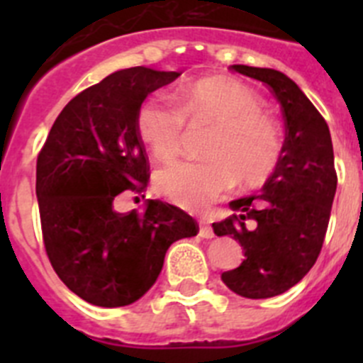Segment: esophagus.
<instances>
[{
    "label": "esophagus",
    "mask_w": 363,
    "mask_h": 363,
    "mask_svg": "<svg viewBox=\"0 0 363 363\" xmlns=\"http://www.w3.org/2000/svg\"><path fill=\"white\" fill-rule=\"evenodd\" d=\"M200 236L201 238H214V233H213V227L207 223V221H200Z\"/></svg>",
    "instance_id": "obj_1"
}]
</instances>
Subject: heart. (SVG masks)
Masks as SVG:
<instances>
[{
    "instance_id": "obj_1",
    "label": "heart",
    "mask_w": 363,
    "mask_h": 363,
    "mask_svg": "<svg viewBox=\"0 0 363 363\" xmlns=\"http://www.w3.org/2000/svg\"><path fill=\"white\" fill-rule=\"evenodd\" d=\"M174 102L163 92L143 99L136 112L138 136L154 158L169 162L179 152L185 121L209 125L205 162L162 167L154 185L162 196L191 211H201L236 185L256 189L277 171L281 158L278 125L264 114V101L242 82L225 76L185 83Z\"/></svg>"
}]
</instances>
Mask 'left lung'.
<instances>
[{"mask_svg": "<svg viewBox=\"0 0 363 363\" xmlns=\"http://www.w3.org/2000/svg\"><path fill=\"white\" fill-rule=\"evenodd\" d=\"M269 85L280 101L285 140L277 171L259 194L229 203L236 214L213 223L216 236L238 240L243 262L221 280L240 296L272 298L306 277L322 251L336 192L335 152L325 120L284 72L233 65Z\"/></svg>", "mask_w": 363, "mask_h": 363, "instance_id": "8db88e82", "label": "left lung"}]
</instances>
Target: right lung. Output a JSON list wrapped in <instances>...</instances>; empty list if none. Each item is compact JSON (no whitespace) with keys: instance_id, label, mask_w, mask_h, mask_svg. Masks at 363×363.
Masks as SVG:
<instances>
[{"instance_id":"1","label":"right lung","mask_w":363,"mask_h":363,"mask_svg":"<svg viewBox=\"0 0 363 363\" xmlns=\"http://www.w3.org/2000/svg\"><path fill=\"white\" fill-rule=\"evenodd\" d=\"M182 72L133 67L79 92L54 121L36 163V196L47 255L60 280L98 307H123L158 280L167 249L198 234L187 213L147 200L118 213L121 192L149 182L136 112Z\"/></svg>"}]
</instances>
